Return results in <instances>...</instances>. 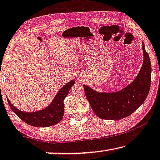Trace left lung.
Listing matches in <instances>:
<instances>
[{
    "label": "left lung",
    "mask_w": 160,
    "mask_h": 160,
    "mask_svg": "<svg viewBox=\"0 0 160 160\" xmlns=\"http://www.w3.org/2000/svg\"><path fill=\"white\" fill-rule=\"evenodd\" d=\"M143 64L134 81L114 93H99L83 85L86 97L94 114L101 119L117 120L127 117L143 104L151 84L152 66L149 54L142 46Z\"/></svg>",
    "instance_id": "left-lung-1"
}]
</instances>
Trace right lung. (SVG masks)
<instances>
[{
  "instance_id": "obj_1",
  "label": "right lung",
  "mask_w": 160,
  "mask_h": 160,
  "mask_svg": "<svg viewBox=\"0 0 160 160\" xmlns=\"http://www.w3.org/2000/svg\"><path fill=\"white\" fill-rule=\"evenodd\" d=\"M74 82V81L72 80L67 84L63 86L56 95L52 103L47 108L41 111L23 112L14 107L13 104H11L8 99H7V100L12 111L26 124L37 127H50L58 124L62 119L63 111H64L63 100L68 95L70 88H72Z\"/></svg>"
}]
</instances>
